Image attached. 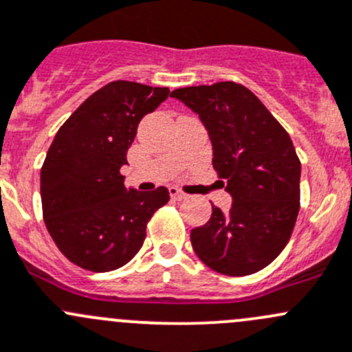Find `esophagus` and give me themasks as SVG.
<instances>
[{"label": "esophagus", "instance_id": "34e87169", "mask_svg": "<svg viewBox=\"0 0 352 352\" xmlns=\"http://www.w3.org/2000/svg\"><path fill=\"white\" fill-rule=\"evenodd\" d=\"M170 196H172V199H175V201H182V199H186V194L182 192V190L180 189H177V187H170Z\"/></svg>", "mask_w": 352, "mask_h": 352}]
</instances>
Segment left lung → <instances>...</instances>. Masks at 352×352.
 Instances as JSON below:
<instances>
[{
	"instance_id": "1",
	"label": "left lung",
	"mask_w": 352,
	"mask_h": 352,
	"mask_svg": "<svg viewBox=\"0 0 352 352\" xmlns=\"http://www.w3.org/2000/svg\"><path fill=\"white\" fill-rule=\"evenodd\" d=\"M170 96L199 115L213 168L234 199L228 213L213 206L208 223L190 230L194 252L230 277L263 270L287 245L298 220L301 162L291 138L242 84L180 87Z\"/></svg>"
}]
</instances>
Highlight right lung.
Returning a JSON list of instances; mask_svg holds the SVG:
<instances>
[{
  "mask_svg": "<svg viewBox=\"0 0 352 352\" xmlns=\"http://www.w3.org/2000/svg\"><path fill=\"white\" fill-rule=\"evenodd\" d=\"M168 87L115 80L91 94L54 135L41 168L43 217L54 244L74 265L111 272L131 261L146 225L170 199L166 187L127 189L122 165L144 115Z\"/></svg>",
  "mask_w": 352,
  "mask_h": 352,
  "instance_id": "add662e5",
  "label": "right lung"
}]
</instances>
